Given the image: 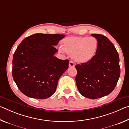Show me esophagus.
<instances>
[{"label": "esophagus", "instance_id": "esophagus-1", "mask_svg": "<svg viewBox=\"0 0 129 129\" xmlns=\"http://www.w3.org/2000/svg\"><path fill=\"white\" fill-rule=\"evenodd\" d=\"M69 67H75V64H74V62L73 61H70L69 62Z\"/></svg>", "mask_w": 129, "mask_h": 129}]
</instances>
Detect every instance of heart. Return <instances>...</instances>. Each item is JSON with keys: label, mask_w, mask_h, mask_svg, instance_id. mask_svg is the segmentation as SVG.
I'll list each match as a JSON object with an SVG mask.
<instances>
[{"label": "heart", "mask_w": 129, "mask_h": 129, "mask_svg": "<svg viewBox=\"0 0 129 129\" xmlns=\"http://www.w3.org/2000/svg\"><path fill=\"white\" fill-rule=\"evenodd\" d=\"M98 47V42L94 38L71 36L61 41V52L71 54L75 61L85 63L94 56Z\"/></svg>", "instance_id": "obj_1"}]
</instances>
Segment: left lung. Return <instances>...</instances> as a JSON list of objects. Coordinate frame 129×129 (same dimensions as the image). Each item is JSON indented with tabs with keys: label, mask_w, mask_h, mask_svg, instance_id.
Here are the masks:
<instances>
[{
	"label": "left lung",
	"mask_w": 129,
	"mask_h": 129,
	"mask_svg": "<svg viewBox=\"0 0 129 129\" xmlns=\"http://www.w3.org/2000/svg\"><path fill=\"white\" fill-rule=\"evenodd\" d=\"M97 39L95 54L85 63L76 65V85L84 97L101 98L114 90L120 76L119 58L114 45L100 34H92Z\"/></svg>",
	"instance_id": "left-lung-1"
}]
</instances>
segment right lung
I'll return each instance as SVG.
<instances>
[{
  "label": "right lung",
  "instance_id": "add662e5",
  "mask_svg": "<svg viewBox=\"0 0 129 129\" xmlns=\"http://www.w3.org/2000/svg\"><path fill=\"white\" fill-rule=\"evenodd\" d=\"M64 35L35 34L17 47L13 56L12 76L21 92L28 97L45 99L56 91L60 77L68 69L69 60L54 56V46Z\"/></svg>",
  "mask_w": 129,
  "mask_h": 129
}]
</instances>
